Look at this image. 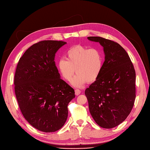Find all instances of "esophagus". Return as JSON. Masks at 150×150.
<instances>
[{
	"instance_id": "obj_1",
	"label": "esophagus",
	"mask_w": 150,
	"mask_h": 150,
	"mask_svg": "<svg viewBox=\"0 0 150 150\" xmlns=\"http://www.w3.org/2000/svg\"><path fill=\"white\" fill-rule=\"evenodd\" d=\"M80 93H81V91L79 89H75V94L76 96H78L79 94H80Z\"/></svg>"
}]
</instances>
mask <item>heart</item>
<instances>
[{"instance_id":"obj_1","label":"heart","mask_w":150,"mask_h":150,"mask_svg":"<svg viewBox=\"0 0 150 150\" xmlns=\"http://www.w3.org/2000/svg\"><path fill=\"white\" fill-rule=\"evenodd\" d=\"M66 60L61 59L57 67L62 78L70 81L76 71V75L72 81L76 87H81L86 82L93 83L101 74L103 66L101 52L96 48L89 49L81 45L68 49Z\"/></svg>"}]
</instances>
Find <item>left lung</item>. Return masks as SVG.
I'll return each mask as SVG.
<instances>
[{
    "mask_svg": "<svg viewBox=\"0 0 150 150\" xmlns=\"http://www.w3.org/2000/svg\"><path fill=\"white\" fill-rule=\"evenodd\" d=\"M103 47L105 61L98 78L85 90L95 122L110 129L129 115L136 98V73L128 53L120 45L101 37H88Z\"/></svg>",
    "mask_w": 150,
    "mask_h": 150,
    "instance_id": "1",
    "label": "left lung"
}]
</instances>
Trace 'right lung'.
Returning a JSON list of instances; mask_svg holds the SVG:
<instances>
[{"label":"right lung","mask_w":150,"mask_h":150,"mask_svg":"<svg viewBox=\"0 0 150 150\" xmlns=\"http://www.w3.org/2000/svg\"><path fill=\"white\" fill-rule=\"evenodd\" d=\"M64 41L42 40L33 44L18 62L15 93L20 110L30 125L43 132L61 129L68 116L74 90L61 79L54 58Z\"/></svg>","instance_id":"add662e5"}]
</instances>
